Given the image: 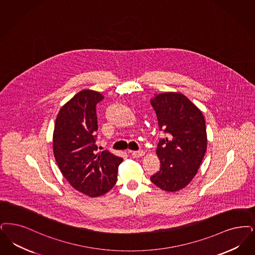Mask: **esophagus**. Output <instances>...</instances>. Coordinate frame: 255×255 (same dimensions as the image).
Instances as JSON below:
<instances>
[{
	"instance_id": "34e87169",
	"label": "esophagus",
	"mask_w": 255,
	"mask_h": 255,
	"mask_svg": "<svg viewBox=\"0 0 255 255\" xmlns=\"http://www.w3.org/2000/svg\"><path fill=\"white\" fill-rule=\"evenodd\" d=\"M132 154L133 157H141V156H143V155L145 154V152H144L143 150H139V151H133V152H132Z\"/></svg>"
}]
</instances>
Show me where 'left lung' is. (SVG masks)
Returning a JSON list of instances; mask_svg holds the SVG:
<instances>
[{
    "instance_id": "8db88e82",
    "label": "left lung",
    "mask_w": 255,
    "mask_h": 255,
    "mask_svg": "<svg viewBox=\"0 0 255 255\" xmlns=\"http://www.w3.org/2000/svg\"><path fill=\"white\" fill-rule=\"evenodd\" d=\"M151 104L159 129L167 133L157 145L161 165L151 181L165 192H178L193 180L207 150L203 114L179 92L154 95Z\"/></svg>"
}]
</instances>
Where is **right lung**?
Wrapping results in <instances>:
<instances>
[{
    "label": "right lung",
    "instance_id": "1",
    "mask_svg": "<svg viewBox=\"0 0 255 255\" xmlns=\"http://www.w3.org/2000/svg\"><path fill=\"white\" fill-rule=\"evenodd\" d=\"M100 92L83 89L66 102L57 116L53 152L62 175L72 187L90 197L108 193L117 182L123 158L109 151L98 152L96 105Z\"/></svg>",
    "mask_w": 255,
    "mask_h": 255
}]
</instances>
